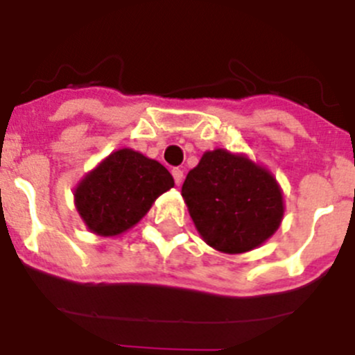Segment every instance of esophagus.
Segmentation results:
<instances>
[{
  "label": "esophagus",
  "instance_id": "esophagus-1",
  "mask_svg": "<svg viewBox=\"0 0 355 355\" xmlns=\"http://www.w3.org/2000/svg\"><path fill=\"white\" fill-rule=\"evenodd\" d=\"M171 175H173L175 184H177V185H180L182 182H184V171H182L180 168H173V171H171Z\"/></svg>",
  "mask_w": 355,
  "mask_h": 355
}]
</instances>
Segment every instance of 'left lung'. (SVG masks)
Returning <instances> with one entry per match:
<instances>
[{
    "instance_id": "obj_1",
    "label": "left lung",
    "mask_w": 355,
    "mask_h": 355,
    "mask_svg": "<svg viewBox=\"0 0 355 355\" xmlns=\"http://www.w3.org/2000/svg\"><path fill=\"white\" fill-rule=\"evenodd\" d=\"M182 198L198 233L224 254L263 245L284 218V194L268 168L226 148L205 152L189 171Z\"/></svg>"
}]
</instances>
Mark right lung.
<instances>
[{"mask_svg":"<svg viewBox=\"0 0 355 355\" xmlns=\"http://www.w3.org/2000/svg\"><path fill=\"white\" fill-rule=\"evenodd\" d=\"M173 185V177L161 162L132 148H119L84 175L73 196L91 233L117 236L137 226Z\"/></svg>","mask_w":355,"mask_h":355,"instance_id":"obj_1","label":"right lung"}]
</instances>
